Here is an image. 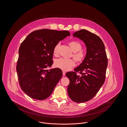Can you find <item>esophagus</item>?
<instances>
[{
    "label": "esophagus",
    "instance_id": "obj_1",
    "mask_svg": "<svg viewBox=\"0 0 127 127\" xmlns=\"http://www.w3.org/2000/svg\"><path fill=\"white\" fill-rule=\"evenodd\" d=\"M65 73H66L65 71H63V76H65Z\"/></svg>",
    "mask_w": 127,
    "mask_h": 127
}]
</instances>
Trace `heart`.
Returning <instances> with one entry per match:
<instances>
[{
	"instance_id": "obj_1",
	"label": "heart",
	"mask_w": 127,
	"mask_h": 127,
	"mask_svg": "<svg viewBox=\"0 0 127 127\" xmlns=\"http://www.w3.org/2000/svg\"><path fill=\"white\" fill-rule=\"evenodd\" d=\"M68 44L73 51V57L74 59L78 63L82 62L86 57V53L84 51L81 50L82 45L77 41L73 40L68 43ZM59 44H57L53 50V53L56 54L57 53ZM75 65V61L72 59H65L61 58L57 59L54 63V65L56 67L59 68L64 71H67L74 66Z\"/></svg>"
}]
</instances>
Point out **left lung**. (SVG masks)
<instances>
[{
  "instance_id": "1",
  "label": "left lung",
  "mask_w": 127,
  "mask_h": 127,
  "mask_svg": "<svg viewBox=\"0 0 127 127\" xmlns=\"http://www.w3.org/2000/svg\"><path fill=\"white\" fill-rule=\"evenodd\" d=\"M85 43L87 53L82 63L74 69V72L65 74L70 80L67 93L74 101H88L100 90L105 79L107 58L104 44L99 36L82 29L73 34ZM79 72L78 75L77 73Z\"/></svg>"
}]
</instances>
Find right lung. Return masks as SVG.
Masks as SVG:
<instances>
[{"mask_svg":"<svg viewBox=\"0 0 127 127\" xmlns=\"http://www.w3.org/2000/svg\"><path fill=\"white\" fill-rule=\"evenodd\" d=\"M70 34L68 31L43 29L29 34L19 50L16 70L22 90L31 98L43 100L52 93L63 76L53 64V50Z\"/></svg>","mask_w":127,"mask_h":127,"instance_id":"obj_1","label":"right lung"}]
</instances>
